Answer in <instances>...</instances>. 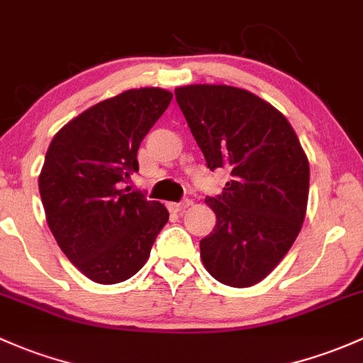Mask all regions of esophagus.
<instances>
[{
    "label": "esophagus",
    "mask_w": 363,
    "mask_h": 363,
    "mask_svg": "<svg viewBox=\"0 0 363 363\" xmlns=\"http://www.w3.org/2000/svg\"><path fill=\"white\" fill-rule=\"evenodd\" d=\"M189 205H191V201H188V200L181 201V203H169V211L170 212H184Z\"/></svg>",
    "instance_id": "obj_1"
}]
</instances>
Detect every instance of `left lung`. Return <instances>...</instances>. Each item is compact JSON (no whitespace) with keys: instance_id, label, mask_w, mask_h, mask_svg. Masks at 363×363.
Wrapping results in <instances>:
<instances>
[{"instance_id":"8db88e82","label":"left lung","mask_w":363,"mask_h":363,"mask_svg":"<svg viewBox=\"0 0 363 363\" xmlns=\"http://www.w3.org/2000/svg\"><path fill=\"white\" fill-rule=\"evenodd\" d=\"M175 99L208 169L231 181L207 198L216 228L200 242L205 269L230 287L264 280L291 250L308 207L310 162L292 125L249 90L188 85Z\"/></svg>"}]
</instances>
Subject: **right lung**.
Segmentation results:
<instances>
[{"label": "right lung", "instance_id": "obj_1", "mask_svg": "<svg viewBox=\"0 0 363 363\" xmlns=\"http://www.w3.org/2000/svg\"><path fill=\"white\" fill-rule=\"evenodd\" d=\"M170 101L158 86L121 91L72 118L48 146L38 179L48 228L95 284L133 277L169 220L165 205L121 182L139 170L137 150Z\"/></svg>", "mask_w": 363, "mask_h": 363}]
</instances>
